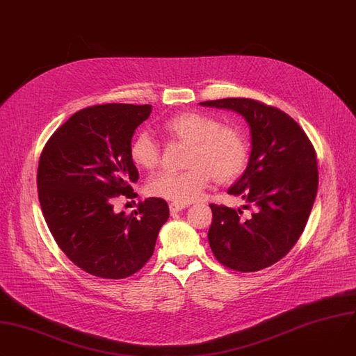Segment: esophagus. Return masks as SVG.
Segmentation results:
<instances>
[{
  "mask_svg": "<svg viewBox=\"0 0 356 356\" xmlns=\"http://www.w3.org/2000/svg\"><path fill=\"white\" fill-rule=\"evenodd\" d=\"M169 209H170V213H172V214H176V213L181 211L183 209H186V204H179V203H170V204H169Z\"/></svg>",
  "mask_w": 356,
  "mask_h": 356,
  "instance_id": "1",
  "label": "esophagus"
}]
</instances>
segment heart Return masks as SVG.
Masks as SVG:
<instances>
[{"label":"heart","mask_w":356,"mask_h":356,"mask_svg":"<svg viewBox=\"0 0 356 356\" xmlns=\"http://www.w3.org/2000/svg\"><path fill=\"white\" fill-rule=\"evenodd\" d=\"M163 132L175 142L187 143L186 170H163L147 181V193L154 197L187 204L202 197L214 179L218 184L237 179L248 160V143L237 126L221 124L203 112H183L163 123ZM132 163L153 170L160 161L159 142L147 132L138 134L129 146Z\"/></svg>","instance_id":"obj_1"}]
</instances>
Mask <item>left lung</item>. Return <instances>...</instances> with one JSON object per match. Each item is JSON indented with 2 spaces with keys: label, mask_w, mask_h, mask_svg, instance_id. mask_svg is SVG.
I'll return each mask as SVG.
<instances>
[{
  "label": "left lung",
  "mask_w": 356,
  "mask_h": 356,
  "mask_svg": "<svg viewBox=\"0 0 356 356\" xmlns=\"http://www.w3.org/2000/svg\"><path fill=\"white\" fill-rule=\"evenodd\" d=\"M238 112L251 131V154L243 176L229 188L251 216L210 204V248L217 261L240 273L267 268L301 237L318 190L316 153L301 126L278 108L248 98L202 102Z\"/></svg>",
  "instance_id": "1"
}]
</instances>
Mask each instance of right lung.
<instances>
[{"label":"right lung","mask_w":356,"mask_h":356,"mask_svg":"<svg viewBox=\"0 0 356 356\" xmlns=\"http://www.w3.org/2000/svg\"><path fill=\"white\" fill-rule=\"evenodd\" d=\"M152 105H93L74 113L45 143L37 172L38 199L58 247L81 270L106 280L138 273L153 255L169 218L150 197L131 214L115 213L119 196L134 199L139 173L129 156L135 129Z\"/></svg>","instance_id":"right-lung-1"}]
</instances>
